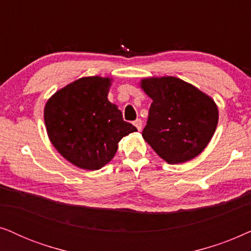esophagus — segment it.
<instances>
[{
	"mask_svg": "<svg viewBox=\"0 0 251 251\" xmlns=\"http://www.w3.org/2000/svg\"><path fill=\"white\" fill-rule=\"evenodd\" d=\"M133 125H135V126L139 130V131H140V130H142V128H143V121L140 119H137L136 121L133 122Z\"/></svg>",
	"mask_w": 251,
	"mask_h": 251,
	"instance_id": "1",
	"label": "esophagus"
}]
</instances>
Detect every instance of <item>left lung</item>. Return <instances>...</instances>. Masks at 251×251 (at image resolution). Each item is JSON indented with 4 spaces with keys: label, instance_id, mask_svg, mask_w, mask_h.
Instances as JSON below:
<instances>
[{
    "label": "left lung",
    "instance_id": "obj_1",
    "mask_svg": "<svg viewBox=\"0 0 251 251\" xmlns=\"http://www.w3.org/2000/svg\"><path fill=\"white\" fill-rule=\"evenodd\" d=\"M139 84L153 100L142 133L144 140L169 164L197 157L217 128L214 99L175 76L144 77Z\"/></svg>",
    "mask_w": 251,
    "mask_h": 251
}]
</instances>
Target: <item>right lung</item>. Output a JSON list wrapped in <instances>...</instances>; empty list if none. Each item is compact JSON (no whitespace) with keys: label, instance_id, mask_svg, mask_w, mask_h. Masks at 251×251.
I'll list each match as a JSON object with an SVG mask.
<instances>
[{"label":"right lung","instance_id":"1","mask_svg":"<svg viewBox=\"0 0 251 251\" xmlns=\"http://www.w3.org/2000/svg\"><path fill=\"white\" fill-rule=\"evenodd\" d=\"M112 77L84 76L59 89L44 106L51 144L61 156L84 170H99L114 157L119 142L137 131L108 100Z\"/></svg>","mask_w":251,"mask_h":251}]
</instances>
